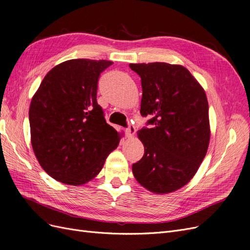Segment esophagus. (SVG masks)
Segmentation results:
<instances>
[{
    "mask_svg": "<svg viewBox=\"0 0 250 250\" xmlns=\"http://www.w3.org/2000/svg\"><path fill=\"white\" fill-rule=\"evenodd\" d=\"M135 132H136V128L134 125H130L126 128H125V134L127 137H130V138H132V137H134L135 135Z\"/></svg>",
    "mask_w": 250,
    "mask_h": 250,
    "instance_id": "34e87169",
    "label": "esophagus"
}]
</instances>
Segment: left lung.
I'll use <instances>...</instances> for the list:
<instances>
[{
	"instance_id": "1",
	"label": "left lung",
	"mask_w": 250,
	"mask_h": 250,
	"mask_svg": "<svg viewBox=\"0 0 250 250\" xmlns=\"http://www.w3.org/2000/svg\"><path fill=\"white\" fill-rule=\"evenodd\" d=\"M141 78L140 113L150 116L137 132L144 155L133 164L135 179L156 194L179 190L195 175L210 142L208 104L204 88L179 64H130Z\"/></svg>"
}]
</instances>
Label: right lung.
<instances>
[{"instance_id":"1","label":"right lung","mask_w":250,"mask_h":250,"mask_svg":"<svg viewBox=\"0 0 250 250\" xmlns=\"http://www.w3.org/2000/svg\"><path fill=\"white\" fill-rule=\"evenodd\" d=\"M107 60L71 59L52 68L33 95L29 110L31 143L43 170L71 186L100 173L122 134L108 125L96 102Z\"/></svg>"}]
</instances>
